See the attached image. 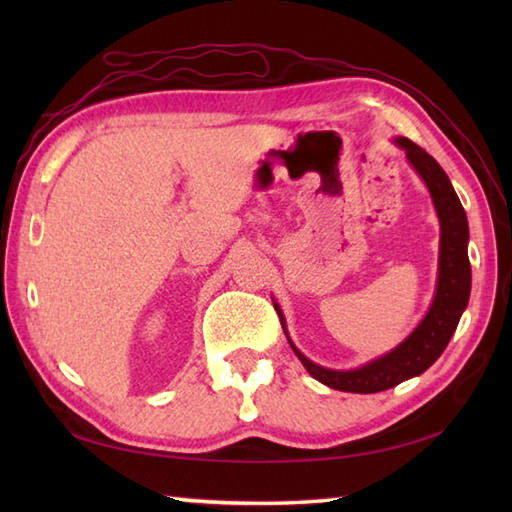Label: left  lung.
<instances>
[{
    "label": "left lung",
    "instance_id": "8db88e82",
    "mask_svg": "<svg viewBox=\"0 0 512 512\" xmlns=\"http://www.w3.org/2000/svg\"><path fill=\"white\" fill-rule=\"evenodd\" d=\"M394 143L405 151L409 165L416 169L422 182L427 184L433 206H436L440 220V257H438V284L431 306L422 321L413 328L405 341L398 343L394 350L374 358L354 369H330L310 361L303 356L297 345L290 341L286 330V319L281 314L279 303L275 310L281 319L292 352L297 354L303 367L312 378L339 391H352V394H376L389 387L400 385L402 380L420 376L422 372L438 361L444 347L449 345L451 336L458 328L462 312L471 297V262H469V222L460 204L458 193L447 173L438 165L436 158L427 151L411 143L409 138L398 136Z\"/></svg>",
    "mask_w": 512,
    "mask_h": 512
}]
</instances>
